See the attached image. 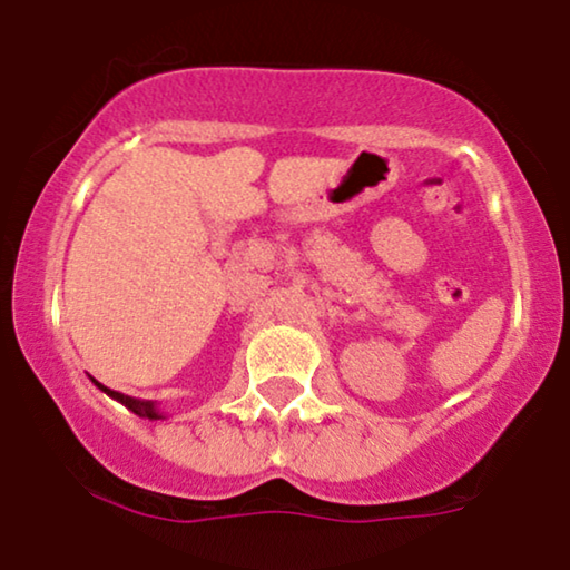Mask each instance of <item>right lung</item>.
I'll use <instances>...</instances> for the list:
<instances>
[{
  "label": "right lung",
  "instance_id": "add662e5",
  "mask_svg": "<svg viewBox=\"0 0 570 570\" xmlns=\"http://www.w3.org/2000/svg\"><path fill=\"white\" fill-rule=\"evenodd\" d=\"M91 381H94V384H97L99 389H102V392L107 394V397L118 400L120 405H126L128 410H131V413H136V415H139V417H149V421H163V417H165L163 410L157 407V402H153V400H136V397H128V394L112 392V389L102 386V384H99L97 379H91Z\"/></svg>",
  "mask_w": 570,
  "mask_h": 570
}]
</instances>
